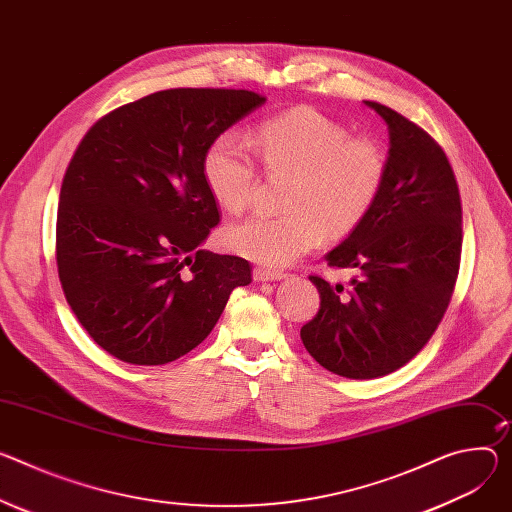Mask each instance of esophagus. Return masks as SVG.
Here are the masks:
<instances>
[{
    "label": "esophagus",
    "mask_w": 512,
    "mask_h": 512,
    "mask_svg": "<svg viewBox=\"0 0 512 512\" xmlns=\"http://www.w3.org/2000/svg\"><path fill=\"white\" fill-rule=\"evenodd\" d=\"M286 277L284 271H275V269H265V267H255L253 269V280L255 282H277Z\"/></svg>",
    "instance_id": "esophagus-1"
}]
</instances>
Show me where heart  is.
<instances>
[{
    "label": "heart",
    "instance_id": "obj_1",
    "mask_svg": "<svg viewBox=\"0 0 512 512\" xmlns=\"http://www.w3.org/2000/svg\"><path fill=\"white\" fill-rule=\"evenodd\" d=\"M290 175L286 212H255L224 230V245L245 259L280 267L312 251L322 235L343 239L378 204L386 185L384 149L363 136H349L337 120L312 106L267 116L251 145L239 134H220L208 145L202 175L212 198L228 212H241L259 188L261 171Z\"/></svg>",
    "mask_w": 512,
    "mask_h": 512
}]
</instances>
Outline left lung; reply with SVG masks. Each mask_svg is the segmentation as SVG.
Wrapping results in <instances>:
<instances>
[{"label": "left lung", "mask_w": 512, "mask_h": 512, "mask_svg": "<svg viewBox=\"0 0 512 512\" xmlns=\"http://www.w3.org/2000/svg\"><path fill=\"white\" fill-rule=\"evenodd\" d=\"M388 124L386 185L363 224L327 255L357 269L349 288L312 273L316 316L300 329L308 353L343 378L392 374L421 351L449 306L461 259V198L435 138L378 102Z\"/></svg>", "instance_id": "obj_1"}]
</instances>
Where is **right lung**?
Segmentation results:
<instances>
[{
    "label": "right lung",
    "instance_id": "add662e5",
    "mask_svg": "<svg viewBox=\"0 0 512 512\" xmlns=\"http://www.w3.org/2000/svg\"><path fill=\"white\" fill-rule=\"evenodd\" d=\"M263 102L249 89H165L81 138L59 196V280L89 337L120 361L163 365L190 353L230 292L251 284L247 259L200 249L220 222L202 159Z\"/></svg>",
    "mask_w": 512,
    "mask_h": 512
}]
</instances>
